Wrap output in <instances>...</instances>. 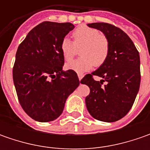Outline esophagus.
Here are the masks:
<instances>
[{
	"label": "esophagus",
	"mask_w": 150,
	"mask_h": 150,
	"mask_svg": "<svg viewBox=\"0 0 150 150\" xmlns=\"http://www.w3.org/2000/svg\"><path fill=\"white\" fill-rule=\"evenodd\" d=\"M78 79L81 81V80H82V78H83V74H80V73H78Z\"/></svg>",
	"instance_id": "esophagus-1"
}]
</instances>
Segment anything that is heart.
Returning a JSON list of instances; mask_svg holds the SVG:
<instances>
[{
	"instance_id": "obj_1",
	"label": "heart",
	"mask_w": 150,
	"mask_h": 150,
	"mask_svg": "<svg viewBox=\"0 0 150 150\" xmlns=\"http://www.w3.org/2000/svg\"><path fill=\"white\" fill-rule=\"evenodd\" d=\"M73 42L68 38L62 40L61 52L64 59L71 61L76 54L77 48L83 46L80 51V58L73 60L66 65L67 69L78 73L91 70L94 65H102L108 55L109 44L108 38L98 30L86 25L78 26L72 32Z\"/></svg>"
}]
</instances>
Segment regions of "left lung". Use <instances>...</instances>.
I'll return each mask as SVG.
<instances>
[{"label": "left lung", "instance_id": "8db88e82", "mask_svg": "<svg viewBox=\"0 0 150 150\" xmlns=\"http://www.w3.org/2000/svg\"><path fill=\"white\" fill-rule=\"evenodd\" d=\"M99 30L108 40L109 50L105 62L96 71L87 74L81 83L89 87L85 98L92 117L103 122L118 121L133 106L140 85L139 53L129 37L118 27L104 22L88 24ZM101 76L99 82L92 75ZM107 84L102 86V82Z\"/></svg>", "mask_w": 150, "mask_h": 150}]
</instances>
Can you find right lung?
I'll return each instance as SVG.
<instances>
[{
    "mask_svg": "<svg viewBox=\"0 0 150 150\" xmlns=\"http://www.w3.org/2000/svg\"><path fill=\"white\" fill-rule=\"evenodd\" d=\"M75 26L70 22L43 21L19 45L13 82L21 106L34 120L50 122L63 111L67 98L79 85L77 73L63 71L62 40Z\"/></svg>",
    "mask_w": 150,
    "mask_h": 150,
    "instance_id": "obj_1",
    "label": "right lung"
}]
</instances>
